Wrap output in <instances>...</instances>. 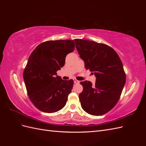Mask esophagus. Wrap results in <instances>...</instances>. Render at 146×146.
Returning <instances> with one entry per match:
<instances>
[{
    "mask_svg": "<svg viewBox=\"0 0 146 146\" xmlns=\"http://www.w3.org/2000/svg\"><path fill=\"white\" fill-rule=\"evenodd\" d=\"M73 80H74V83H78L79 82H79L78 80H77V79H76V78H74Z\"/></svg>",
    "mask_w": 146,
    "mask_h": 146,
    "instance_id": "esophagus-1",
    "label": "esophagus"
}]
</instances>
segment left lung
<instances>
[{"instance_id": "8db88e82", "label": "left lung", "mask_w": 146, "mask_h": 146, "mask_svg": "<svg viewBox=\"0 0 146 146\" xmlns=\"http://www.w3.org/2000/svg\"><path fill=\"white\" fill-rule=\"evenodd\" d=\"M75 43L85 68L96 77L94 85L87 80L80 82L81 106L91 115H103L116 105L125 84L122 63L116 52L104 44L79 39Z\"/></svg>"}]
</instances>
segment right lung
I'll return each mask as SVG.
<instances>
[{
	"instance_id": "right-lung-1",
	"label": "right lung",
	"mask_w": 146,
	"mask_h": 146,
	"mask_svg": "<svg viewBox=\"0 0 146 146\" xmlns=\"http://www.w3.org/2000/svg\"><path fill=\"white\" fill-rule=\"evenodd\" d=\"M74 41H48L39 44L30 55L23 73L27 94L33 104L45 113L62 109L71 92L73 80H64L56 71L66 56L74 50Z\"/></svg>"
}]
</instances>
